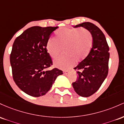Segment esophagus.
I'll return each mask as SVG.
<instances>
[{
	"mask_svg": "<svg viewBox=\"0 0 124 124\" xmlns=\"http://www.w3.org/2000/svg\"><path fill=\"white\" fill-rule=\"evenodd\" d=\"M69 73V71H67V70H64V71H63V73L64 74H67L68 73Z\"/></svg>",
	"mask_w": 124,
	"mask_h": 124,
	"instance_id": "34e87169",
	"label": "esophagus"
}]
</instances>
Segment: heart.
Instances as JSON below:
<instances>
[{"instance_id": "obj_1", "label": "heart", "mask_w": 124, "mask_h": 124, "mask_svg": "<svg viewBox=\"0 0 124 124\" xmlns=\"http://www.w3.org/2000/svg\"><path fill=\"white\" fill-rule=\"evenodd\" d=\"M93 37L85 29L62 28L56 32V39L50 37L46 48L50 56L55 58L60 54L62 48L64 54L55 60L54 64L61 69H70L77 62L83 60L90 53Z\"/></svg>"}]
</instances>
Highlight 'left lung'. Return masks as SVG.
I'll use <instances>...</instances> for the list:
<instances>
[{"label":"left lung","instance_id":"obj_1","mask_svg":"<svg viewBox=\"0 0 124 124\" xmlns=\"http://www.w3.org/2000/svg\"><path fill=\"white\" fill-rule=\"evenodd\" d=\"M80 27L90 31L93 44L88 55L74 69L77 70L78 78L72 84L78 95L88 97L100 88L108 75L109 47L104 33L95 24L84 22L74 26Z\"/></svg>","mask_w":124,"mask_h":124}]
</instances>
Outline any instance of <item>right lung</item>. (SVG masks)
I'll return each mask as SVG.
<instances>
[{
  "label": "right lung",
  "mask_w": 124,
  "mask_h": 124,
  "mask_svg": "<svg viewBox=\"0 0 124 124\" xmlns=\"http://www.w3.org/2000/svg\"><path fill=\"white\" fill-rule=\"evenodd\" d=\"M57 27L33 26L23 31L14 41L10 62L15 83L26 94L38 97L50 90L62 71L46 70L53 64L46 45Z\"/></svg>",
  "instance_id": "add662e5"
}]
</instances>
